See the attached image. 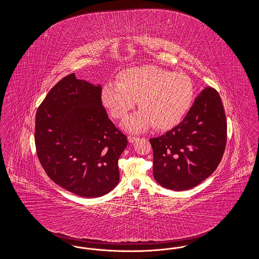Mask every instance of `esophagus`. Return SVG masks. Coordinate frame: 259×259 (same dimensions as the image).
<instances>
[{
  "instance_id": "34e87169",
  "label": "esophagus",
  "mask_w": 259,
  "mask_h": 259,
  "mask_svg": "<svg viewBox=\"0 0 259 259\" xmlns=\"http://www.w3.org/2000/svg\"><path fill=\"white\" fill-rule=\"evenodd\" d=\"M137 137L135 136H128V142L130 143V144H133V143H135L136 141H137Z\"/></svg>"
}]
</instances>
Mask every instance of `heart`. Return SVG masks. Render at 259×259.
<instances>
[{
    "label": "heart",
    "mask_w": 259,
    "mask_h": 259,
    "mask_svg": "<svg viewBox=\"0 0 259 259\" xmlns=\"http://www.w3.org/2000/svg\"><path fill=\"white\" fill-rule=\"evenodd\" d=\"M194 96L191 79L185 74H172L156 66H142L124 71L118 81H109L102 89V102L114 118L122 119L135 107L141 109L128 116L122 128L142 133L154 126L168 129L180 122Z\"/></svg>",
    "instance_id": "b5f03b06"
}]
</instances>
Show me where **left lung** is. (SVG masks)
Wrapping results in <instances>:
<instances>
[{"label":"left lung","mask_w":259,"mask_h":259,"mask_svg":"<svg viewBox=\"0 0 259 259\" xmlns=\"http://www.w3.org/2000/svg\"><path fill=\"white\" fill-rule=\"evenodd\" d=\"M226 130L222 99L213 88L205 87L181 123L149 140L156 183L176 191L201 184L222 160Z\"/></svg>","instance_id":"8db88e82"}]
</instances>
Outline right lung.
<instances>
[{"instance_id": "1", "label": "right lung", "mask_w": 259, "mask_h": 259, "mask_svg": "<svg viewBox=\"0 0 259 259\" xmlns=\"http://www.w3.org/2000/svg\"><path fill=\"white\" fill-rule=\"evenodd\" d=\"M101 93V84L69 74L52 87L36 114L42 168L56 185L81 197L106 195L118 185V159L127 147Z\"/></svg>"}]
</instances>
